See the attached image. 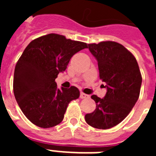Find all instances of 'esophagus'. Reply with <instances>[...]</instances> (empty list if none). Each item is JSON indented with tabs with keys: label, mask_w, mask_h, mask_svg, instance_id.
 <instances>
[{
	"label": "esophagus",
	"mask_w": 156,
	"mask_h": 156,
	"mask_svg": "<svg viewBox=\"0 0 156 156\" xmlns=\"http://www.w3.org/2000/svg\"><path fill=\"white\" fill-rule=\"evenodd\" d=\"M80 98L82 99L83 98H89V95L86 94L84 93H80Z\"/></svg>",
	"instance_id": "1"
}]
</instances>
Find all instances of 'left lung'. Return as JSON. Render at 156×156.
I'll list each match as a JSON object with an SVG mask.
<instances>
[{
    "instance_id": "left-lung-1",
    "label": "left lung",
    "mask_w": 156,
    "mask_h": 156,
    "mask_svg": "<svg viewBox=\"0 0 156 156\" xmlns=\"http://www.w3.org/2000/svg\"><path fill=\"white\" fill-rule=\"evenodd\" d=\"M88 48L97 59L107 92L104 98L92 95L96 108L85 115V120L97 129H109L122 122L136 104L142 77L134 56L119 43L102 41L89 44Z\"/></svg>"
}]
</instances>
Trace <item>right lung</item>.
Masks as SVG:
<instances>
[{
  "mask_svg": "<svg viewBox=\"0 0 156 156\" xmlns=\"http://www.w3.org/2000/svg\"><path fill=\"white\" fill-rule=\"evenodd\" d=\"M84 48L86 43L50 34L32 41L22 54L14 73V94L23 114L36 126L59 124L70 101L80 97L76 87L57 88L55 79Z\"/></svg>",
  "mask_w": 156,
  "mask_h": 156,
  "instance_id": "obj_1",
  "label": "right lung"
}]
</instances>
